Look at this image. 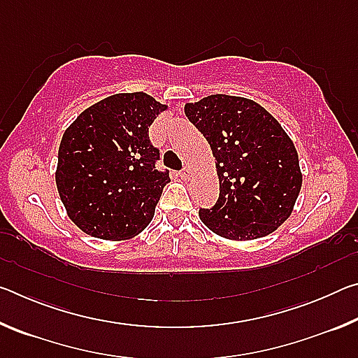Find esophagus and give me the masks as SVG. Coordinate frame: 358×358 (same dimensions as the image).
<instances>
[{
  "mask_svg": "<svg viewBox=\"0 0 358 358\" xmlns=\"http://www.w3.org/2000/svg\"><path fill=\"white\" fill-rule=\"evenodd\" d=\"M191 175H192V171H191V167H185V169H183V171H181V172H180V177H181V178H185V180H187V178H189V177H191Z\"/></svg>",
  "mask_w": 358,
  "mask_h": 358,
  "instance_id": "34e87169",
  "label": "esophagus"
}]
</instances>
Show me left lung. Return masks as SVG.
Returning <instances> with one entry per match:
<instances>
[{"instance_id":"left-lung-1","label":"left lung","mask_w":358,"mask_h":358,"mask_svg":"<svg viewBox=\"0 0 358 358\" xmlns=\"http://www.w3.org/2000/svg\"><path fill=\"white\" fill-rule=\"evenodd\" d=\"M216 159L220 197L201 221L229 240H256L292 213L301 187L299 155L262 106L240 96L211 94L185 106Z\"/></svg>"}]
</instances>
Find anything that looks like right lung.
Returning <instances> with one entry per match:
<instances>
[{"label":"right lung","instance_id":"1","mask_svg":"<svg viewBox=\"0 0 358 358\" xmlns=\"http://www.w3.org/2000/svg\"><path fill=\"white\" fill-rule=\"evenodd\" d=\"M167 106L150 94L118 93L96 102L64 131L57 187L68 216L85 234L126 240L141 234L171 178L157 171L148 128Z\"/></svg>","mask_w":358,"mask_h":358}]
</instances>
